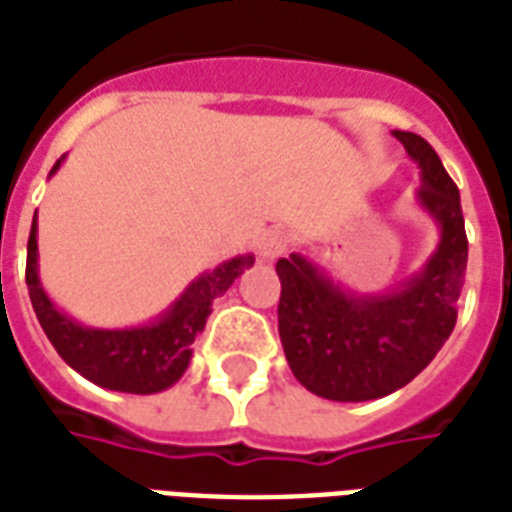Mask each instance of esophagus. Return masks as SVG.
Instances as JSON below:
<instances>
[{
  "instance_id": "esophagus-1",
  "label": "esophagus",
  "mask_w": 512,
  "mask_h": 512,
  "mask_svg": "<svg viewBox=\"0 0 512 512\" xmlns=\"http://www.w3.org/2000/svg\"><path fill=\"white\" fill-rule=\"evenodd\" d=\"M292 244V236L290 230L284 228H273L268 230L263 236V241H260V255H263V260H276V257H282L287 249H290Z\"/></svg>"
}]
</instances>
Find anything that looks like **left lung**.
Segmentation results:
<instances>
[{
  "label": "left lung",
  "instance_id": "8db88e82",
  "mask_svg": "<svg viewBox=\"0 0 512 512\" xmlns=\"http://www.w3.org/2000/svg\"><path fill=\"white\" fill-rule=\"evenodd\" d=\"M421 169L419 204L440 225V244L416 276L384 295H351L306 255L276 263L279 335L308 392L362 403L403 389L435 360L456 325L467 271V233L454 179L419 134L395 131Z\"/></svg>",
  "mask_w": 512,
  "mask_h": 512
}]
</instances>
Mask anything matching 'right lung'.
Returning <instances> with one entry per match:
<instances>
[{
  "label": "right lung",
  "mask_w": 512,
  "mask_h": 512,
  "mask_svg": "<svg viewBox=\"0 0 512 512\" xmlns=\"http://www.w3.org/2000/svg\"><path fill=\"white\" fill-rule=\"evenodd\" d=\"M64 161V158H61ZM61 161L50 169L56 174ZM255 257L239 255L214 271L201 273L158 322L128 330H99L77 325L61 314L45 295L37 273V214L31 220L26 284L39 325L61 354V360L93 384L131 395H155L177 384L193 357L195 335L212 314V300L220 298L241 273L252 268Z\"/></svg>",
  "instance_id": "right-lung-1"
}]
</instances>
